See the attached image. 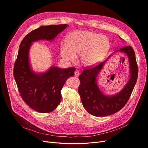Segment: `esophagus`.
<instances>
[{
    "mask_svg": "<svg viewBox=\"0 0 148 148\" xmlns=\"http://www.w3.org/2000/svg\"><path fill=\"white\" fill-rule=\"evenodd\" d=\"M79 75H80L79 71H78V70H75V72H74V75L75 77H78V76H79Z\"/></svg>",
    "mask_w": 148,
    "mask_h": 148,
    "instance_id": "obj_1",
    "label": "esophagus"
}]
</instances>
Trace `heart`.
Instances as JSON below:
<instances>
[{
    "instance_id": "1",
    "label": "heart",
    "mask_w": 148,
    "mask_h": 148,
    "mask_svg": "<svg viewBox=\"0 0 148 148\" xmlns=\"http://www.w3.org/2000/svg\"><path fill=\"white\" fill-rule=\"evenodd\" d=\"M110 49L107 36L88 30H77L70 34L66 42L60 47L61 57L65 62H74L79 54L80 64L86 67L94 66L104 59Z\"/></svg>"
}]
</instances>
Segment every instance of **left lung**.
<instances>
[{"label": "left lung", "mask_w": 148, "mask_h": 148, "mask_svg": "<svg viewBox=\"0 0 148 148\" xmlns=\"http://www.w3.org/2000/svg\"><path fill=\"white\" fill-rule=\"evenodd\" d=\"M116 51H121L127 54L130 74L128 81L118 94L113 95H104L99 89L97 82L98 75L112 54L97 66L85 68L79 76L80 84L78 91L82 103L86 110L93 116L102 117L121 110L127 104L136 83L138 66L134 50L131 46H126Z\"/></svg>", "instance_id": "1"}]
</instances>
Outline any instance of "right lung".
Instances as JSON below:
<instances>
[{
    "instance_id": "add662e5",
    "label": "right lung",
    "mask_w": 148,
    "mask_h": 148,
    "mask_svg": "<svg viewBox=\"0 0 148 148\" xmlns=\"http://www.w3.org/2000/svg\"><path fill=\"white\" fill-rule=\"evenodd\" d=\"M68 26H41L28 34L20 44L14 77L23 101L39 113H50L56 109L62 99L60 91L66 80L74 75L75 68L61 69L53 66L44 73H35L30 65V48L35 41H53Z\"/></svg>"
}]
</instances>
